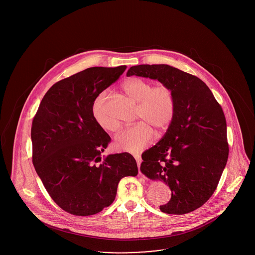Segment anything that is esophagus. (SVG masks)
Instances as JSON below:
<instances>
[{
	"label": "esophagus",
	"instance_id": "34e87169",
	"mask_svg": "<svg viewBox=\"0 0 255 255\" xmlns=\"http://www.w3.org/2000/svg\"><path fill=\"white\" fill-rule=\"evenodd\" d=\"M133 158H135L136 163H137V166L139 167V165H140V163H141V157H140L139 155H134Z\"/></svg>",
	"mask_w": 255,
	"mask_h": 255
}]
</instances>
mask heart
<instances>
[{
    "mask_svg": "<svg viewBox=\"0 0 255 255\" xmlns=\"http://www.w3.org/2000/svg\"><path fill=\"white\" fill-rule=\"evenodd\" d=\"M123 91L138 102L135 119L139 122L124 129L115 138L117 149L137 153L154 138V129L163 132L169 127L176 111L173 90L165 85L154 86L150 81L133 77L122 84ZM107 92L100 93L92 106V114L97 124L105 131L117 132L121 123L110 115Z\"/></svg>",
    "mask_w": 255,
    "mask_h": 255,
    "instance_id": "obj_1",
    "label": "heart"
}]
</instances>
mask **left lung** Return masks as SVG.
Instances as JSON below:
<instances>
[{
    "instance_id": "obj_1",
    "label": "left lung",
    "mask_w": 255,
    "mask_h": 255,
    "mask_svg": "<svg viewBox=\"0 0 255 255\" xmlns=\"http://www.w3.org/2000/svg\"><path fill=\"white\" fill-rule=\"evenodd\" d=\"M131 75L157 79L174 92V119L162 138L142 154L140 170L168 184L172 194L159 206L162 212L189 213L214 193L228 161L223 109L205 82L168 65L133 66L127 72Z\"/></svg>"
}]
</instances>
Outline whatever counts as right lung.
Instances as JSON below:
<instances>
[{"instance_id":"right-lung-1","label":"right lung","mask_w":255,"mask_h":255,"mask_svg":"<svg viewBox=\"0 0 255 255\" xmlns=\"http://www.w3.org/2000/svg\"><path fill=\"white\" fill-rule=\"evenodd\" d=\"M126 66L93 67L52 86L43 97L31 126L32 162L51 199L76 216L100 212L115 200L119 182L136 176L129 153H101L111 141L97 124L92 106Z\"/></svg>"}]
</instances>
